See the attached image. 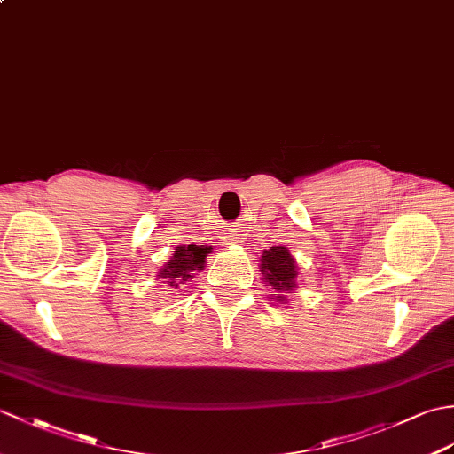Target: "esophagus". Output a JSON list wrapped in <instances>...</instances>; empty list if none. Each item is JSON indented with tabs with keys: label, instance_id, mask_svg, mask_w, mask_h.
Listing matches in <instances>:
<instances>
[{
	"label": "esophagus",
	"instance_id": "1",
	"mask_svg": "<svg viewBox=\"0 0 454 454\" xmlns=\"http://www.w3.org/2000/svg\"><path fill=\"white\" fill-rule=\"evenodd\" d=\"M228 241H231V244H234V241H238V238L236 236H228Z\"/></svg>",
	"mask_w": 454,
	"mask_h": 454
}]
</instances>
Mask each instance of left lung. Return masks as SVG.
<instances>
[{"mask_svg": "<svg viewBox=\"0 0 454 454\" xmlns=\"http://www.w3.org/2000/svg\"><path fill=\"white\" fill-rule=\"evenodd\" d=\"M261 275L265 286L270 288L272 301L286 303V294L298 286L296 277V261L290 255V251L284 246H272L270 249L262 251L261 255Z\"/></svg>", "mask_w": 454, "mask_h": 454, "instance_id": "left-lung-1", "label": "left lung"}]
</instances>
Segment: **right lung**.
<instances>
[{
    "label": "right lung",
    "instance_id": "1",
    "mask_svg": "<svg viewBox=\"0 0 454 454\" xmlns=\"http://www.w3.org/2000/svg\"><path fill=\"white\" fill-rule=\"evenodd\" d=\"M210 246H177L174 251V257L166 262V265L158 272V278H162L168 288L177 290L185 286V282L195 277V272L203 270L205 259L210 253Z\"/></svg>",
    "mask_w": 454,
    "mask_h": 454
}]
</instances>
